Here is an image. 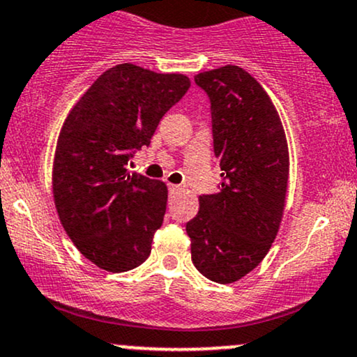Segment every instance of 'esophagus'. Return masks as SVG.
<instances>
[{"instance_id":"obj_1","label":"esophagus","mask_w":357,"mask_h":357,"mask_svg":"<svg viewBox=\"0 0 357 357\" xmlns=\"http://www.w3.org/2000/svg\"><path fill=\"white\" fill-rule=\"evenodd\" d=\"M179 190H181V186H178V184H169V191L171 192H178Z\"/></svg>"}]
</instances>
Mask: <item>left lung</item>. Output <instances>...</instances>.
I'll use <instances>...</instances> for the list:
<instances>
[{"label": "left lung", "mask_w": 357, "mask_h": 357, "mask_svg": "<svg viewBox=\"0 0 357 357\" xmlns=\"http://www.w3.org/2000/svg\"><path fill=\"white\" fill-rule=\"evenodd\" d=\"M196 84L211 102L213 146L221 181L199 196L186 223L191 260L216 284L240 280L264 260L284 216L289 147L275 105L258 82L236 65L202 72Z\"/></svg>", "instance_id": "left-lung-1"}]
</instances>
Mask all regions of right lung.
<instances>
[{
    "instance_id": "1",
    "label": "right lung",
    "mask_w": 357,
    "mask_h": 357,
    "mask_svg": "<svg viewBox=\"0 0 357 357\" xmlns=\"http://www.w3.org/2000/svg\"><path fill=\"white\" fill-rule=\"evenodd\" d=\"M190 85L181 73L116 65L90 85L61 126L52 173L56 213L73 245L99 268L127 272L149 257L167 186L130 174L126 165L149 146L159 121Z\"/></svg>"
}]
</instances>
